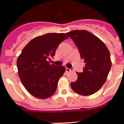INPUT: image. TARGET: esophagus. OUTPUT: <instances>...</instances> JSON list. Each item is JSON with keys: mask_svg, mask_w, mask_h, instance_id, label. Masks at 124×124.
<instances>
[{"mask_svg": "<svg viewBox=\"0 0 124 124\" xmlns=\"http://www.w3.org/2000/svg\"><path fill=\"white\" fill-rule=\"evenodd\" d=\"M73 71V70H72V69H69V68H66V71H67V72H71V71Z\"/></svg>", "mask_w": 124, "mask_h": 124, "instance_id": "1", "label": "esophagus"}]
</instances>
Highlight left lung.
<instances>
[{
  "mask_svg": "<svg viewBox=\"0 0 124 124\" xmlns=\"http://www.w3.org/2000/svg\"><path fill=\"white\" fill-rule=\"evenodd\" d=\"M67 34L77 46L85 63L83 72H77V80L71 83V87L81 95L93 94L104 84L110 70L109 51L101 39L85 30H76Z\"/></svg>",
  "mask_w": 124,
  "mask_h": 124,
  "instance_id": "8db88e82",
  "label": "left lung"
}]
</instances>
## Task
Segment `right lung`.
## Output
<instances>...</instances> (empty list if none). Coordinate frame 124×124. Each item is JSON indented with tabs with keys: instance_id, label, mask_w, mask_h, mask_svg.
<instances>
[{
	"instance_id": "right-lung-1",
	"label": "right lung",
	"mask_w": 124,
	"mask_h": 124,
	"mask_svg": "<svg viewBox=\"0 0 124 124\" xmlns=\"http://www.w3.org/2000/svg\"><path fill=\"white\" fill-rule=\"evenodd\" d=\"M68 38L63 33H46L32 39L17 58L18 74L27 92L40 99H46L56 92L57 82L65 67L50 64L59 45Z\"/></svg>"
}]
</instances>
